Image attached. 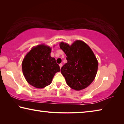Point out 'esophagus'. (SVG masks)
Returning a JSON list of instances; mask_svg holds the SVG:
<instances>
[{
  "instance_id": "obj_1",
  "label": "esophagus",
  "mask_w": 124,
  "mask_h": 124,
  "mask_svg": "<svg viewBox=\"0 0 124 124\" xmlns=\"http://www.w3.org/2000/svg\"><path fill=\"white\" fill-rule=\"evenodd\" d=\"M59 66H60V69H61V68H62V64L61 63V64H59Z\"/></svg>"
}]
</instances>
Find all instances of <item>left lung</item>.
I'll return each instance as SVG.
<instances>
[{"mask_svg": "<svg viewBox=\"0 0 124 124\" xmlns=\"http://www.w3.org/2000/svg\"><path fill=\"white\" fill-rule=\"evenodd\" d=\"M60 46L67 56V63L61 69L67 84L76 91L89 86L95 78L98 67V61L91 48L80 40L71 45L62 41Z\"/></svg>", "mask_w": 124, "mask_h": 124, "instance_id": "left-lung-1", "label": "left lung"}]
</instances>
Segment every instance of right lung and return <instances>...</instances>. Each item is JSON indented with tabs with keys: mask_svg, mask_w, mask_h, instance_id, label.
I'll return each instance as SVG.
<instances>
[{
	"mask_svg": "<svg viewBox=\"0 0 124 124\" xmlns=\"http://www.w3.org/2000/svg\"><path fill=\"white\" fill-rule=\"evenodd\" d=\"M51 49L44 44L35 46L22 61L23 74L28 83L33 87L43 89L49 85L56 73L60 71L55 58L50 55Z\"/></svg>",
	"mask_w": 124,
	"mask_h": 124,
	"instance_id": "1",
	"label": "right lung"
}]
</instances>
